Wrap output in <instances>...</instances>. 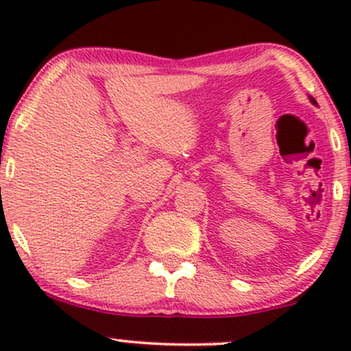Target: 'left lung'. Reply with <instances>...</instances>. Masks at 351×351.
<instances>
[{"label": "left lung", "mask_w": 351, "mask_h": 351, "mask_svg": "<svg viewBox=\"0 0 351 351\" xmlns=\"http://www.w3.org/2000/svg\"><path fill=\"white\" fill-rule=\"evenodd\" d=\"M310 102H312V104H313V106H315V104H317V102H315V100H313V97H310Z\"/></svg>", "instance_id": "obj_1"}]
</instances>
